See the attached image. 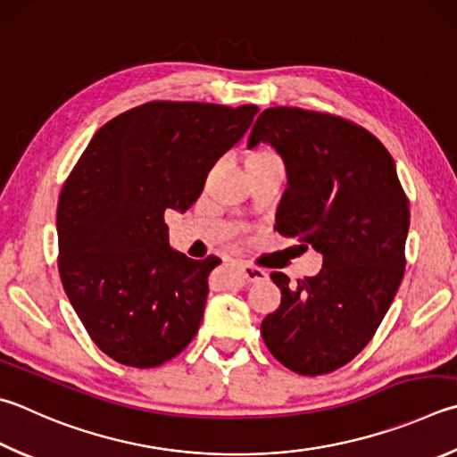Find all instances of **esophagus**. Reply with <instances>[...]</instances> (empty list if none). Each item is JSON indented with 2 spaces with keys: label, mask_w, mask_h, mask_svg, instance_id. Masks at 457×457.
<instances>
[{
  "label": "esophagus",
  "mask_w": 457,
  "mask_h": 457,
  "mask_svg": "<svg viewBox=\"0 0 457 457\" xmlns=\"http://www.w3.org/2000/svg\"><path fill=\"white\" fill-rule=\"evenodd\" d=\"M242 276L245 281H250V284H257V281L268 279V273H265L262 268H255V265H242Z\"/></svg>",
  "instance_id": "34e87169"
}]
</instances>
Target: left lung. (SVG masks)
Listing matches in <instances>:
<instances>
[{
  "label": "left lung",
  "mask_w": 457,
  "mask_h": 457,
  "mask_svg": "<svg viewBox=\"0 0 457 457\" xmlns=\"http://www.w3.org/2000/svg\"><path fill=\"white\" fill-rule=\"evenodd\" d=\"M281 155L287 189L276 229L323 255L318 276L273 271L279 308L262 337L273 358L300 376H321L352 361L376 334L405 268L410 205L395 163L368 129L331 113L268 107L247 147Z\"/></svg>",
  "instance_id": "8db88e82"
}]
</instances>
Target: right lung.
Instances as JSON below:
<instances>
[{
    "mask_svg": "<svg viewBox=\"0 0 457 457\" xmlns=\"http://www.w3.org/2000/svg\"><path fill=\"white\" fill-rule=\"evenodd\" d=\"M257 105L149 102L96 131L57 204V268L94 344L155 368L200 329L215 255L170 247L165 210L184 213L213 163L244 137Z\"/></svg>",
    "mask_w": 457,
    "mask_h": 457,
    "instance_id": "obj_1",
    "label": "right lung"
}]
</instances>
